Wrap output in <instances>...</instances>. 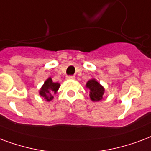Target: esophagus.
Instances as JSON below:
<instances>
[{
    "label": "esophagus",
    "instance_id": "esophagus-1",
    "mask_svg": "<svg viewBox=\"0 0 151 151\" xmlns=\"http://www.w3.org/2000/svg\"><path fill=\"white\" fill-rule=\"evenodd\" d=\"M75 76L74 75H68L66 76V79H74Z\"/></svg>",
    "mask_w": 151,
    "mask_h": 151
}]
</instances>
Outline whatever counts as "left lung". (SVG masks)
I'll list each match as a JSON object with an SVG mask.
<instances>
[{
    "instance_id": "obj_1",
    "label": "left lung",
    "mask_w": 151,
    "mask_h": 151,
    "mask_svg": "<svg viewBox=\"0 0 151 151\" xmlns=\"http://www.w3.org/2000/svg\"><path fill=\"white\" fill-rule=\"evenodd\" d=\"M86 87L90 89L89 96L93 101H99L103 98L104 88L95 79L89 80L86 84Z\"/></svg>"
}]
</instances>
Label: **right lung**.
Returning <instances> with one entry per match:
<instances>
[{
    "instance_id": "1",
    "label": "right lung",
    "mask_w": 151,
    "mask_h": 151,
    "mask_svg": "<svg viewBox=\"0 0 151 151\" xmlns=\"http://www.w3.org/2000/svg\"><path fill=\"white\" fill-rule=\"evenodd\" d=\"M60 85L58 83L53 82L52 79L49 78L47 80L44 82V85L42 86L40 91V94L42 97H44L47 101H51L53 99V94L56 93Z\"/></svg>"
}]
</instances>
